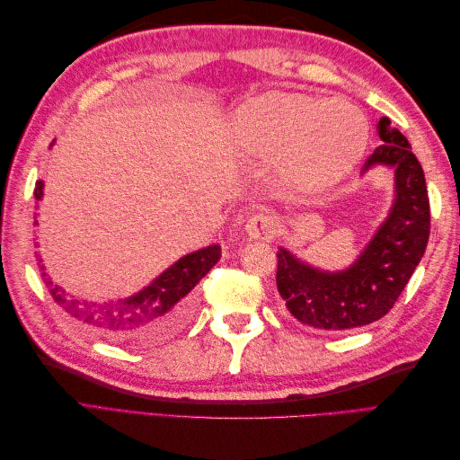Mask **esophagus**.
Listing matches in <instances>:
<instances>
[{
    "instance_id": "obj_1",
    "label": "esophagus",
    "mask_w": 460,
    "mask_h": 460,
    "mask_svg": "<svg viewBox=\"0 0 460 460\" xmlns=\"http://www.w3.org/2000/svg\"><path fill=\"white\" fill-rule=\"evenodd\" d=\"M276 232V218L270 215H255L247 220L245 235L249 240L269 242L274 238Z\"/></svg>"
}]
</instances>
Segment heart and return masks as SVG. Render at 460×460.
Listing matches in <instances>:
<instances>
[{
    "label": "heart",
    "instance_id": "heart-1",
    "mask_svg": "<svg viewBox=\"0 0 460 460\" xmlns=\"http://www.w3.org/2000/svg\"><path fill=\"white\" fill-rule=\"evenodd\" d=\"M367 120L351 103L269 92L234 117V140L247 157L278 159L282 172L307 191H323L353 171L367 146Z\"/></svg>",
    "mask_w": 460,
    "mask_h": 460
}]
</instances>
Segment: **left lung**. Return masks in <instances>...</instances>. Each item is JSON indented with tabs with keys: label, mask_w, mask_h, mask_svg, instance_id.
Masks as SVG:
<instances>
[{
	"label": "left lung",
	"mask_w": 460,
	"mask_h": 460,
	"mask_svg": "<svg viewBox=\"0 0 460 460\" xmlns=\"http://www.w3.org/2000/svg\"><path fill=\"white\" fill-rule=\"evenodd\" d=\"M382 146L365 161L395 171V199L387 218L349 269L328 272L303 262L288 249L278 252L276 286L286 309L316 330L340 332L367 326L385 316L426 252L429 201L424 171L409 140L392 120L378 122Z\"/></svg>",
	"instance_id": "left-lung-1"
}]
</instances>
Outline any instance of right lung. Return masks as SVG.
Instances as JSON below:
<instances>
[{"mask_svg":"<svg viewBox=\"0 0 460 460\" xmlns=\"http://www.w3.org/2000/svg\"><path fill=\"white\" fill-rule=\"evenodd\" d=\"M41 196H44V182L38 180L34 198L41 199ZM218 259L220 245L198 249L178 259L136 296L113 303L75 299L49 278L44 282L53 301L86 332L100 340L144 347L171 338L188 323L193 309V288L215 267ZM40 269L44 270V267ZM41 276L48 274L41 272Z\"/></svg>","mask_w":460,"mask_h":460,"instance_id":"1","label":"right lung"}]
</instances>
